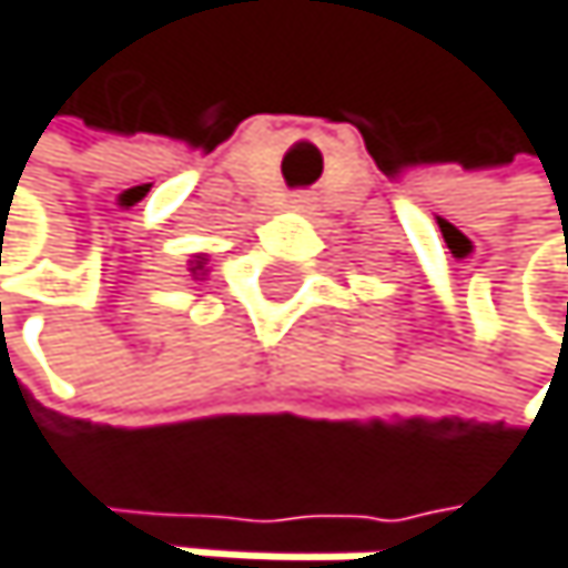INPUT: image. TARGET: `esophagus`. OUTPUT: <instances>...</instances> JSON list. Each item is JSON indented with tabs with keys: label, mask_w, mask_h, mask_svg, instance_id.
Instances as JSON below:
<instances>
[{
	"label": "esophagus",
	"mask_w": 568,
	"mask_h": 568,
	"mask_svg": "<svg viewBox=\"0 0 568 568\" xmlns=\"http://www.w3.org/2000/svg\"><path fill=\"white\" fill-rule=\"evenodd\" d=\"M306 204H310V197H293V207H296V211H303Z\"/></svg>",
	"instance_id": "34e87169"
}]
</instances>
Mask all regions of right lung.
<instances>
[{"label": "right lung", "instance_id": "1", "mask_svg": "<svg viewBox=\"0 0 568 568\" xmlns=\"http://www.w3.org/2000/svg\"><path fill=\"white\" fill-rule=\"evenodd\" d=\"M207 272H211V268H207V255H193V258H190V275H193V278H204Z\"/></svg>", "mask_w": 568, "mask_h": 568}]
</instances>
